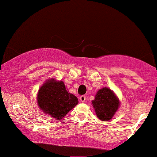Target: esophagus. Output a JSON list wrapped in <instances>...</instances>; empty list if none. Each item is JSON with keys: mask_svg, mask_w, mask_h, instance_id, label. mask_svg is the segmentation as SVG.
I'll list each match as a JSON object with an SVG mask.
<instances>
[{"mask_svg": "<svg viewBox=\"0 0 157 157\" xmlns=\"http://www.w3.org/2000/svg\"><path fill=\"white\" fill-rule=\"evenodd\" d=\"M86 97L85 96V95H82V96L80 97V100L82 102H84L86 101Z\"/></svg>", "mask_w": 157, "mask_h": 157, "instance_id": "34e87169", "label": "esophagus"}]
</instances>
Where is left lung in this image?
Segmentation results:
<instances>
[{"mask_svg": "<svg viewBox=\"0 0 157 157\" xmlns=\"http://www.w3.org/2000/svg\"><path fill=\"white\" fill-rule=\"evenodd\" d=\"M97 116L102 121H109L117 111L119 100L111 89L108 88L99 90L92 102Z\"/></svg>", "mask_w": 157, "mask_h": 157, "instance_id": "1", "label": "left lung"}]
</instances>
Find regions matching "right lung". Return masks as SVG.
Here are the masks:
<instances>
[{
    "instance_id": "right-lung-1",
    "label": "right lung",
    "mask_w": 157,
    "mask_h": 157,
    "mask_svg": "<svg viewBox=\"0 0 157 157\" xmlns=\"http://www.w3.org/2000/svg\"><path fill=\"white\" fill-rule=\"evenodd\" d=\"M37 102L45 113L51 115L55 120H61L77 105L78 99L66 91L63 81L50 80L39 89Z\"/></svg>"
}]
</instances>
